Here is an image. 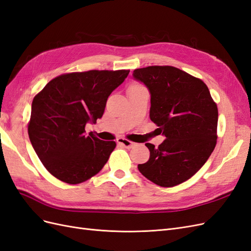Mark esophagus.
<instances>
[{"mask_svg": "<svg viewBox=\"0 0 251 251\" xmlns=\"http://www.w3.org/2000/svg\"><path fill=\"white\" fill-rule=\"evenodd\" d=\"M117 143L120 144V146H123L126 149H131L134 146V143L132 141L127 140V139H125V138H118L117 139Z\"/></svg>", "mask_w": 251, "mask_h": 251, "instance_id": "esophagus-1", "label": "esophagus"}]
</instances>
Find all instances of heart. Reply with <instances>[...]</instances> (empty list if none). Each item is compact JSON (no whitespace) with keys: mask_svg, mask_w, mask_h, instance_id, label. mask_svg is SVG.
<instances>
[{"mask_svg":"<svg viewBox=\"0 0 251 251\" xmlns=\"http://www.w3.org/2000/svg\"><path fill=\"white\" fill-rule=\"evenodd\" d=\"M132 87H139V86H136V85H135V86H132Z\"/></svg>","mask_w":251,"mask_h":251,"instance_id":"b5f03b06","label":"heart"}]
</instances>
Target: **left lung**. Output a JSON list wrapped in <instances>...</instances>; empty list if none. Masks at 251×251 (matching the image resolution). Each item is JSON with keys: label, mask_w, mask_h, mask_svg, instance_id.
<instances>
[{"label": "left lung", "mask_w": 251, "mask_h": 251, "mask_svg": "<svg viewBox=\"0 0 251 251\" xmlns=\"http://www.w3.org/2000/svg\"><path fill=\"white\" fill-rule=\"evenodd\" d=\"M151 94L150 118L165 140L138 164L144 177L162 187L176 186L198 172L217 143L218 108L205 83L178 68L150 66L133 72Z\"/></svg>", "instance_id": "left-lung-1"}]
</instances>
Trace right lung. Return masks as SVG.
Returning <instances> with one entry per match:
<instances>
[{"instance_id": "right-lung-1", "label": "right lung", "mask_w": 251, "mask_h": 251, "mask_svg": "<svg viewBox=\"0 0 251 251\" xmlns=\"http://www.w3.org/2000/svg\"><path fill=\"white\" fill-rule=\"evenodd\" d=\"M130 70H90L59 75L33 98L28 124L30 142L47 171L58 180L78 184L107 163L116 147L86 135L88 123L102 117L108 97Z\"/></svg>"}]
</instances>
